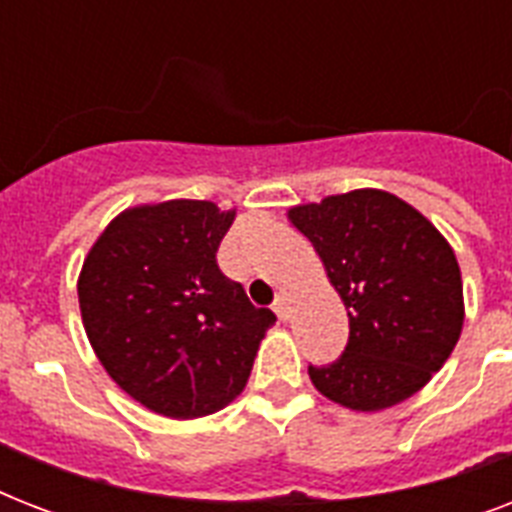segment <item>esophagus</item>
Here are the masks:
<instances>
[{"label": "esophagus", "mask_w": 512, "mask_h": 512, "mask_svg": "<svg viewBox=\"0 0 512 512\" xmlns=\"http://www.w3.org/2000/svg\"><path fill=\"white\" fill-rule=\"evenodd\" d=\"M273 311H276L279 321H287L289 319V297H287V292H279V295H276Z\"/></svg>", "instance_id": "esophagus-1"}]
</instances>
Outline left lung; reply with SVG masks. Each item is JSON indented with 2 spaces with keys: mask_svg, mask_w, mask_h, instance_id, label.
Masks as SVG:
<instances>
[{
  "mask_svg": "<svg viewBox=\"0 0 512 512\" xmlns=\"http://www.w3.org/2000/svg\"><path fill=\"white\" fill-rule=\"evenodd\" d=\"M287 217L321 257L350 324L335 364L308 366L313 388L353 412L412 398L452 356L465 321L452 244L380 188L297 204Z\"/></svg>",
  "mask_w": 512,
  "mask_h": 512,
  "instance_id": "obj_1",
  "label": "left lung"
}]
</instances>
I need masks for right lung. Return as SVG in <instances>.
Segmentation results:
<instances>
[{
	"mask_svg": "<svg viewBox=\"0 0 512 512\" xmlns=\"http://www.w3.org/2000/svg\"><path fill=\"white\" fill-rule=\"evenodd\" d=\"M236 209L172 199L119 212L84 257L79 311L111 380L172 420L220 412L239 396L273 327L217 268Z\"/></svg>",
	"mask_w": 512,
	"mask_h": 512,
	"instance_id": "obj_1",
	"label": "right lung"
}]
</instances>
